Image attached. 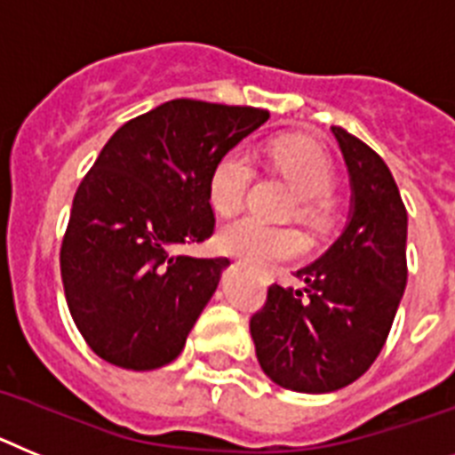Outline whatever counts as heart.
Returning a JSON list of instances; mask_svg holds the SVG:
<instances>
[{"instance_id":"b5f03b06","label":"heart","mask_w":455,"mask_h":455,"mask_svg":"<svg viewBox=\"0 0 455 455\" xmlns=\"http://www.w3.org/2000/svg\"><path fill=\"white\" fill-rule=\"evenodd\" d=\"M267 160L293 189L302 196L299 217L318 220L325 212V196L331 195L337 176L330 157L323 148L299 137H283L267 146ZM254 169L250 156L240 148H231L212 164L208 176V199L212 208L222 215H231L244 204L250 192ZM220 247L228 254L270 266L302 254L304 238L291 227H272L259 217L244 215L233 220L220 231Z\"/></svg>"}]
</instances>
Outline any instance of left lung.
Segmentation results:
<instances>
[{"label": "left lung", "mask_w": 455, "mask_h": 455, "mask_svg": "<svg viewBox=\"0 0 455 455\" xmlns=\"http://www.w3.org/2000/svg\"><path fill=\"white\" fill-rule=\"evenodd\" d=\"M353 185L346 231L295 272L302 288L272 283L250 331L260 369L304 394L341 389L380 355L408 282V211L392 172L355 134L331 125Z\"/></svg>", "instance_id": "left-lung-1"}]
</instances>
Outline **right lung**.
Segmentation results:
<instances>
[{"mask_svg": "<svg viewBox=\"0 0 455 455\" xmlns=\"http://www.w3.org/2000/svg\"><path fill=\"white\" fill-rule=\"evenodd\" d=\"M267 109L179 98L124 124L75 192L61 279L98 357L151 371L180 355L228 259L173 254L215 231L208 176Z\"/></svg>", "mask_w": 455, "mask_h": 455, "instance_id": "1", "label": "right lung"}]
</instances>
